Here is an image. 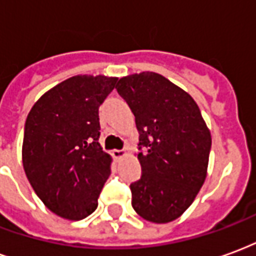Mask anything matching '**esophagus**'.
Listing matches in <instances>:
<instances>
[{"instance_id": "1", "label": "esophagus", "mask_w": 256, "mask_h": 256, "mask_svg": "<svg viewBox=\"0 0 256 256\" xmlns=\"http://www.w3.org/2000/svg\"><path fill=\"white\" fill-rule=\"evenodd\" d=\"M112 156H114L115 159H122L124 156H128V152L124 150H112Z\"/></svg>"}]
</instances>
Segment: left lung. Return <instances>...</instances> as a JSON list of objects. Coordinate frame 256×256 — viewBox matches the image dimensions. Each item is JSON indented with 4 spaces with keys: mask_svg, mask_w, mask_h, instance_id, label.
Here are the masks:
<instances>
[{
    "mask_svg": "<svg viewBox=\"0 0 256 256\" xmlns=\"http://www.w3.org/2000/svg\"><path fill=\"white\" fill-rule=\"evenodd\" d=\"M119 94L136 116L142 176L130 185L144 220L167 224L189 208L207 177L211 133L192 96L150 71L119 79Z\"/></svg>",
    "mask_w": 256,
    "mask_h": 256,
    "instance_id": "8db88e82",
    "label": "left lung"
}]
</instances>
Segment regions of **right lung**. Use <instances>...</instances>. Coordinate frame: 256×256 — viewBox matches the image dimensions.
<instances>
[{
    "label": "right lung",
    "mask_w": 256,
    "mask_h": 256,
    "mask_svg": "<svg viewBox=\"0 0 256 256\" xmlns=\"http://www.w3.org/2000/svg\"><path fill=\"white\" fill-rule=\"evenodd\" d=\"M116 80L106 75L71 76L44 93L27 115L23 168L42 203L64 220L92 214L111 174L112 158L98 142V106Z\"/></svg>",
    "instance_id": "add662e5"
}]
</instances>
